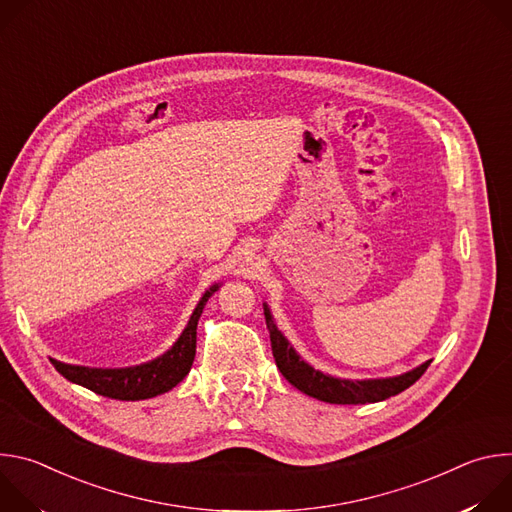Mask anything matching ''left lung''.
<instances>
[{
  "label": "left lung",
  "mask_w": 512,
  "mask_h": 512,
  "mask_svg": "<svg viewBox=\"0 0 512 512\" xmlns=\"http://www.w3.org/2000/svg\"><path fill=\"white\" fill-rule=\"evenodd\" d=\"M267 330L271 338V350L279 373L300 389L302 393L336 405H358V403H377L385 401L401 391L409 389L429 367L431 360H425L419 367L395 375V377H381V379H342L328 373L314 369L310 362H306L298 350L289 344L283 332L277 328L273 314L267 304H263Z\"/></svg>",
  "instance_id": "obj_1"
}]
</instances>
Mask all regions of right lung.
Instances as JSON below:
<instances>
[{"mask_svg": "<svg viewBox=\"0 0 512 512\" xmlns=\"http://www.w3.org/2000/svg\"><path fill=\"white\" fill-rule=\"evenodd\" d=\"M218 287H221V283H214L204 291L178 340L164 354L148 362L135 364V367H121V369L83 367V364H68L56 358H50V362L54 364V369L70 383L81 385L103 397H111L119 401H139V399H152L162 393H168L192 369L194 354H196V326L208 298Z\"/></svg>", "mask_w": 512, "mask_h": 512, "instance_id": "add662e5", "label": "right lung"}]
</instances>
